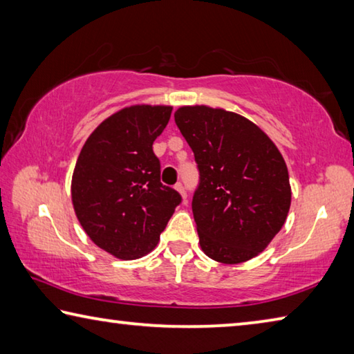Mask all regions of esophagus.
<instances>
[{"label": "esophagus", "mask_w": 354, "mask_h": 354, "mask_svg": "<svg viewBox=\"0 0 354 354\" xmlns=\"http://www.w3.org/2000/svg\"><path fill=\"white\" fill-rule=\"evenodd\" d=\"M176 189L178 191V193H180V196L183 197V201L187 199V191H185V187H183V185H182L180 182L176 183Z\"/></svg>", "instance_id": "1"}]
</instances>
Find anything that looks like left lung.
<instances>
[{
  "label": "left lung",
  "mask_w": 354,
  "mask_h": 354,
  "mask_svg": "<svg viewBox=\"0 0 354 354\" xmlns=\"http://www.w3.org/2000/svg\"><path fill=\"white\" fill-rule=\"evenodd\" d=\"M174 120L199 167L193 214L203 253L224 264L258 257L290 208L283 155L257 124L233 111L185 105Z\"/></svg>",
  "instance_id": "1"
}]
</instances>
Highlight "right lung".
Here are the masks:
<instances>
[{"label":"right lung","mask_w":354,"mask_h":354,"mask_svg":"<svg viewBox=\"0 0 354 354\" xmlns=\"http://www.w3.org/2000/svg\"><path fill=\"white\" fill-rule=\"evenodd\" d=\"M169 105H130L93 130L80 151L71 201L88 238L115 258L138 259L157 247L182 202L160 182L152 145L171 118Z\"/></svg>","instance_id":"add662e5"}]
</instances>
